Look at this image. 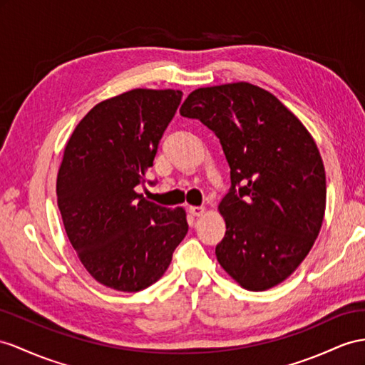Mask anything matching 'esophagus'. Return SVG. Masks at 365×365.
<instances>
[{"mask_svg":"<svg viewBox=\"0 0 365 365\" xmlns=\"http://www.w3.org/2000/svg\"><path fill=\"white\" fill-rule=\"evenodd\" d=\"M188 210H190V212L192 214V216H195V217L202 216V214L205 212V207H190Z\"/></svg>","mask_w":365,"mask_h":365,"instance_id":"obj_1","label":"esophagus"}]
</instances>
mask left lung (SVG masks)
Returning a JSON list of instances; mask_svg holds the SVG:
<instances>
[{
    "label": "left lung",
    "mask_w": 365,
    "mask_h": 365,
    "mask_svg": "<svg viewBox=\"0 0 365 365\" xmlns=\"http://www.w3.org/2000/svg\"><path fill=\"white\" fill-rule=\"evenodd\" d=\"M180 114L217 135L230 165L219 264L251 292L280 284L322 225L325 171L313 137L273 93L250 83L195 89Z\"/></svg>",
    "instance_id": "obj_1"
}]
</instances>
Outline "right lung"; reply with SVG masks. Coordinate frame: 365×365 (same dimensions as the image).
<instances>
[{
  "instance_id": "1",
  "label": "right lung",
  "mask_w": 365,
  "mask_h": 365,
  "mask_svg": "<svg viewBox=\"0 0 365 365\" xmlns=\"http://www.w3.org/2000/svg\"><path fill=\"white\" fill-rule=\"evenodd\" d=\"M182 91L134 89L93 106L64 148L57 202L64 230L97 282L135 293L155 284L188 232L182 208L148 202L146 180Z\"/></svg>"
}]
</instances>
